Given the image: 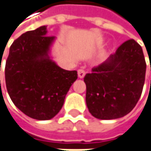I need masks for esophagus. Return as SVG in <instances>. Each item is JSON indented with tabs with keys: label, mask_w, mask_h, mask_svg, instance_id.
<instances>
[{
	"label": "esophagus",
	"mask_w": 151,
	"mask_h": 151,
	"mask_svg": "<svg viewBox=\"0 0 151 151\" xmlns=\"http://www.w3.org/2000/svg\"><path fill=\"white\" fill-rule=\"evenodd\" d=\"M77 74H78V77L79 78H83L84 76H85V71L83 69H79Z\"/></svg>",
	"instance_id": "1"
}]
</instances>
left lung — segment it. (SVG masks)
Masks as SVG:
<instances>
[{
	"label": "left lung",
	"instance_id": "1",
	"mask_svg": "<svg viewBox=\"0 0 151 151\" xmlns=\"http://www.w3.org/2000/svg\"><path fill=\"white\" fill-rule=\"evenodd\" d=\"M146 62L141 45L124 42L115 53L86 74V105L99 119H114L129 113L142 91Z\"/></svg>",
	"mask_w": 151,
	"mask_h": 151
}]
</instances>
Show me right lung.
I'll list each match as a JSON object with an SVG mask.
<instances>
[{
  "mask_svg": "<svg viewBox=\"0 0 151 151\" xmlns=\"http://www.w3.org/2000/svg\"><path fill=\"white\" fill-rule=\"evenodd\" d=\"M55 37L47 36L46 26L27 32L9 48L5 66L8 93L25 115L38 119H52L77 79V71L60 68L50 56Z\"/></svg>",
  "mask_w": 151,
  "mask_h": 151,
  "instance_id": "right-lung-1",
  "label": "right lung"
}]
</instances>
